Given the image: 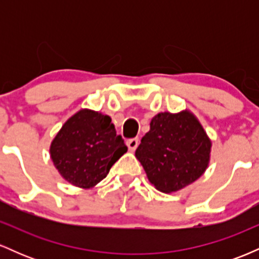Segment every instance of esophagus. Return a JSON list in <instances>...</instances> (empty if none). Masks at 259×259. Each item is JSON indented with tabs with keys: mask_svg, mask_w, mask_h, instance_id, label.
<instances>
[{
	"mask_svg": "<svg viewBox=\"0 0 259 259\" xmlns=\"http://www.w3.org/2000/svg\"><path fill=\"white\" fill-rule=\"evenodd\" d=\"M126 145H127V147H129L130 151H135L136 147H138V145H139V139L127 140Z\"/></svg>",
	"mask_w": 259,
	"mask_h": 259,
	"instance_id": "34e87169",
	"label": "esophagus"
}]
</instances>
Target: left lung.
<instances>
[{"label":"left lung","instance_id":"obj_1","mask_svg":"<svg viewBox=\"0 0 259 259\" xmlns=\"http://www.w3.org/2000/svg\"><path fill=\"white\" fill-rule=\"evenodd\" d=\"M135 156L148 180L162 192H174L194 183L209 162L210 141L190 112H164L152 118Z\"/></svg>","mask_w":259,"mask_h":259}]
</instances>
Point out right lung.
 Listing matches in <instances>:
<instances>
[{
	"instance_id": "obj_1",
	"label": "right lung",
	"mask_w": 259,
	"mask_h": 259,
	"mask_svg": "<svg viewBox=\"0 0 259 259\" xmlns=\"http://www.w3.org/2000/svg\"><path fill=\"white\" fill-rule=\"evenodd\" d=\"M126 151L109 115L82 109L65 121L50 152L65 180L89 189L105 179Z\"/></svg>"
}]
</instances>
